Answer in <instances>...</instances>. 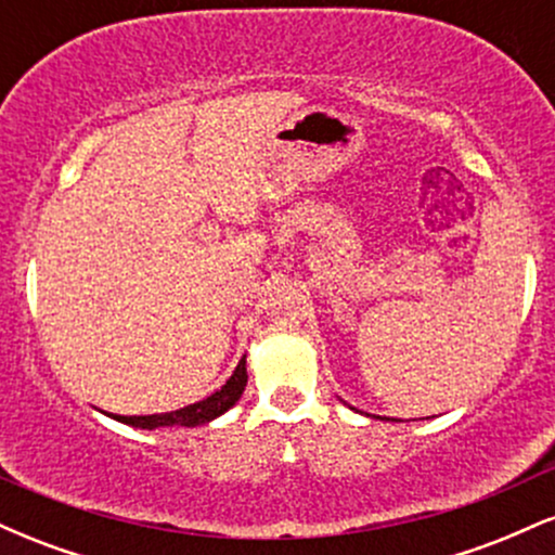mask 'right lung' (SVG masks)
Returning a JSON list of instances; mask_svg holds the SVG:
<instances>
[{"instance_id":"add662e5","label":"right lung","mask_w":555,"mask_h":555,"mask_svg":"<svg viewBox=\"0 0 555 555\" xmlns=\"http://www.w3.org/2000/svg\"><path fill=\"white\" fill-rule=\"evenodd\" d=\"M247 386V367H245V358L237 362L234 367L232 378L227 380L219 391H214L211 397H206L203 401H195V404L182 406V410L175 412H162V415H106L117 420V423L132 425V428H143V430H156V428H171V425H182V428H195V425H206L216 420L219 415H224L227 410H232L237 404L242 391Z\"/></svg>"}]
</instances>
